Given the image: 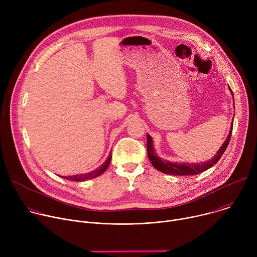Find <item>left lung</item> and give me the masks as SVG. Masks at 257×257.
<instances>
[{
	"mask_svg": "<svg viewBox=\"0 0 257 257\" xmlns=\"http://www.w3.org/2000/svg\"><path fill=\"white\" fill-rule=\"evenodd\" d=\"M230 88V87H229ZM231 93L233 95V91L230 88ZM234 96V95H233ZM234 120V118H233ZM232 130H233V125L231 126L229 135L224 142V144L221 146V149L218 150V152L212 157L209 161H206L205 163H197V164H190V163H176V162H169L166 160L161 159L155 152L154 148V142L151 137V135L146 134V137H148V143H146V149H148V156L150 161L152 162L153 166L159 170L162 173L168 174V175H174V176H193L197 175L199 173H202L212 166H214L218 160L221 159V157L224 155L227 146L229 145L231 136H232Z\"/></svg>",
	"mask_w": 257,
	"mask_h": 257,
	"instance_id": "obj_1",
	"label": "left lung"
}]
</instances>
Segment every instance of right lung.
Listing matches in <instances>:
<instances>
[{
    "label": "right lung",
    "instance_id": "right-lung-1",
    "mask_svg": "<svg viewBox=\"0 0 257 257\" xmlns=\"http://www.w3.org/2000/svg\"><path fill=\"white\" fill-rule=\"evenodd\" d=\"M111 160H112V152L109 153L107 159L105 160V162L97 169L89 172V173H86V174H79V175H74V176H68V177H63L64 179H67L69 181H76V182H81V181H85V180H89V179H93L99 175H101L107 168H108V165L109 163H111Z\"/></svg>",
    "mask_w": 257,
    "mask_h": 257
}]
</instances>
